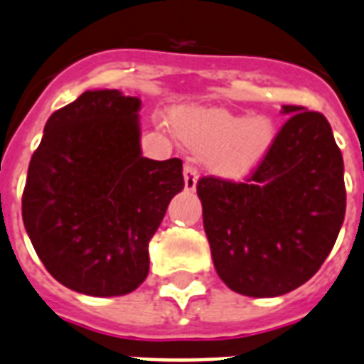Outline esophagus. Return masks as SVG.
Masks as SVG:
<instances>
[{
    "instance_id": "1",
    "label": "esophagus",
    "mask_w": 364,
    "mask_h": 364,
    "mask_svg": "<svg viewBox=\"0 0 364 364\" xmlns=\"http://www.w3.org/2000/svg\"><path fill=\"white\" fill-rule=\"evenodd\" d=\"M183 177H185V188H187V191H194L198 181V170L192 162H187V164H185V168H183Z\"/></svg>"
}]
</instances>
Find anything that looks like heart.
Segmentation results:
<instances>
[{
	"label": "heart",
	"instance_id": "heart-1",
	"mask_svg": "<svg viewBox=\"0 0 364 364\" xmlns=\"http://www.w3.org/2000/svg\"><path fill=\"white\" fill-rule=\"evenodd\" d=\"M179 134L208 159L218 173L241 177L258 164L273 144V123L264 115L243 117L220 108H181L173 115Z\"/></svg>",
	"mask_w": 364,
	"mask_h": 364
}]
</instances>
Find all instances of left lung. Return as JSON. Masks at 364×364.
Returning <instances> with one entry per match:
<instances>
[{
    "label": "left lung",
    "mask_w": 364,
    "mask_h": 364,
    "mask_svg": "<svg viewBox=\"0 0 364 364\" xmlns=\"http://www.w3.org/2000/svg\"><path fill=\"white\" fill-rule=\"evenodd\" d=\"M273 144L245 181L200 177L213 264L230 289L277 297L312 279L346 213L344 161L320 112L284 106Z\"/></svg>",
    "instance_id": "left-lung-1"
}]
</instances>
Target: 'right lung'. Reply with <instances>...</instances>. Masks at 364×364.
<instances>
[{
	"label": "right lung",
	"instance_id": "obj_1",
	"mask_svg": "<svg viewBox=\"0 0 364 364\" xmlns=\"http://www.w3.org/2000/svg\"><path fill=\"white\" fill-rule=\"evenodd\" d=\"M140 99L85 91L50 115L29 162L22 218L44 267L78 294L134 291L147 245L185 187L179 159L141 156Z\"/></svg>",
	"mask_w": 364,
	"mask_h": 364
}]
</instances>
